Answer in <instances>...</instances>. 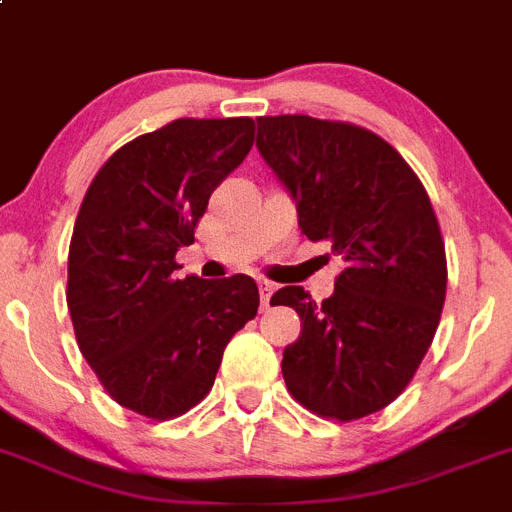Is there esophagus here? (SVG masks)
Returning <instances> with one entry per match:
<instances>
[{
  "label": "esophagus",
  "instance_id": "obj_1",
  "mask_svg": "<svg viewBox=\"0 0 512 512\" xmlns=\"http://www.w3.org/2000/svg\"><path fill=\"white\" fill-rule=\"evenodd\" d=\"M260 299H262V309H268L270 306V296H273L275 293V286L273 283H268V281H260Z\"/></svg>",
  "mask_w": 512,
  "mask_h": 512
}]
</instances>
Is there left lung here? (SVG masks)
<instances>
[{
    "label": "left lung",
    "instance_id": "left-lung-1",
    "mask_svg": "<svg viewBox=\"0 0 512 512\" xmlns=\"http://www.w3.org/2000/svg\"><path fill=\"white\" fill-rule=\"evenodd\" d=\"M257 149L286 185L311 242H330L345 270L322 304L286 286L299 340L283 350L296 402L340 422L384 410L428 353L446 301V247L430 198L402 154L353 123L265 115Z\"/></svg>",
    "mask_w": 512,
    "mask_h": 512
}]
</instances>
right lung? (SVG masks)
Returning a JSON list of instances; mask_svg holds the SVG:
<instances>
[{"label":"right lung","instance_id":"1","mask_svg":"<svg viewBox=\"0 0 512 512\" xmlns=\"http://www.w3.org/2000/svg\"><path fill=\"white\" fill-rule=\"evenodd\" d=\"M252 118H180L128 141L92 180L69 244L79 350L115 402L151 420L211 391L224 348L260 306L250 275L177 278L208 198L250 154Z\"/></svg>","mask_w":512,"mask_h":512}]
</instances>
